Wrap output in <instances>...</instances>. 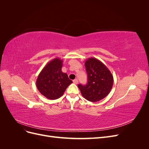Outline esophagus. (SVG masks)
Returning <instances> with one entry per match:
<instances>
[{
  "mask_svg": "<svg viewBox=\"0 0 149 149\" xmlns=\"http://www.w3.org/2000/svg\"><path fill=\"white\" fill-rule=\"evenodd\" d=\"M73 83H74V84H77L78 83V79H74L73 81Z\"/></svg>",
  "mask_w": 149,
  "mask_h": 149,
  "instance_id": "34e87169",
  "label": "esophagus"
}]
</instances>
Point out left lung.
<instances>
[{
  "label": "left lung",
  "mask_w": 149,
  "mask_h": 149,
  "mask_svg": "<svg viewBox=\"0 0 149 149\" xmlns=\"http://www.w3.org/2000/svg\"><path fill=\"white\" fill-rule=\"evenodd\" d=\"M84 65L88 74V83L84 86L79 84L78 86L86 100L97 102L110 93L113 86V76L107 66L95 58H89Z\"/></svg>",
  "instance_id": "obj_1"
}]
</instances>
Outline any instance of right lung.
<instances>
[{
  "mask_svg": "<svg viewBox=\"0 0 149 149\" xmlns=\"http://www.w3.org/2000/svg\"><path fill=\"white\" fill-rule=\"evenodd\" d=\"M63 60L56 58L46 65L38 76L36 85L40 93L49 100H56L64 94L73 83L66 73H63Z\"/></svg>",
  "mask_w": 149,
  "mask_h": 149,
  "instance_id": "add662e5",
  "label": "right lung"
}]
</instances>
